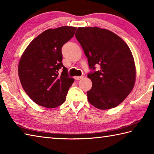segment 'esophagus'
<instances>
[{"instance_id": "obj_1", "label": "esophagus", "mask_w": 154, "mask_h": 154, "mask_svg": "<svg viewBox=\"0 0 154 154\" xmlns=\"http://www.w3.org/2000/svg\"><path fill=\"white\" fill-rule=\"evenodd\" d=\"M83 76H77V77H75V79L77 81V80H79L81 79H82Z\"/></svg>"}]
</instances>
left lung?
<instances>
[{"label":"left lung","mask_w":154,"mask_h":154,"mask_svg":"<svg viewBox=\"0 0 154 154\" xmlns=\"http://www.w3.org/2000/svg\"><path fill=\"white\" fill-rule=\"evenodd\" d=\"M75 37L93 71L87 75L93 83L87 92L89 102L99 109L117 107L131 93L136 78L128 45L114 32L97 26L79 27ZM95 65H100L98 71Z\"/></svg>","instance_id":"left-lung-1"}]
</instances>
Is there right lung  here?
<instances>
[{"label":"right lung","instance_id":"right-lung-1","mask_svg":"<svg viewBox=\"0 0 154 154\" xmlns=\"http://www.w3.org/2000/svg\"><path fill=\"white\" fill-rule=\"evenodd\" d=\"M76 29L64 26L46 30L33 39L21 57L18 69L20 83L29 97L41 106L54 108L63 104L74 82L61 62V49Z\"/></svg>","mask_w":154,"mask_h":154}]
</instances>
